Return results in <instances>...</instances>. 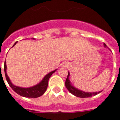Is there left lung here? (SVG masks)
I'll list each match as a JSON object with an SVG mask.
<instances>
[{
	"mask_svg": "<svg viewBox=\"0 0 120 120\" xmlns=\"http://www.w3.org/2000/svg\"><path fill=\"white\" fill-rule=\"evenodd\" d=\"M104 45L106 46L105 44H104ZM70 76V73H68V76H67V79H66V81H65V86L67 88V89L70 91L72 94H73L74 95H75L76 97H81V98H87V97H92L93 95H95L97 94H99L100 92H101L102 91H99V92H83V91H81V90H79L78 89H76L75 87H74L73 86H72L70 84V81L69 80L68 77Z\"/></svg>",
	"mask_w": 120,
	"mask_h": 120,
	"instance_id": "left-lung-1",
	"label": "left lung"
}]
</instances>
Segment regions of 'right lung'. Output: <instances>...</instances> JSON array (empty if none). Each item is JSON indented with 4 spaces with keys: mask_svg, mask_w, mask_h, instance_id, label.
<instances>
[{
    "mask_svg": "<svg viewBox=\"0 0 120 120\" xmlns=\"http://www.w3.org/2000/svg\"><path fill=\"white\" fill-rule=\"evenodd\" d=\"M17 42H16L14 44L13 46L15 45L16 44ZM6 69H7V66H6V63L5 62L4 63V71H5V78L7 81L8 83L9 84V86L11 87L13 90H14L15 92L17 93L19 95L23 96L25 97H29V98H37L40 96H41L42 95H43L44 94V92H45L47 86H48V81L49 79L50 78V77L51 75L56 71L54 70L53 71L50 72L49 74H47L45 76L44 78L41 82H40L39 84H38L37 85L33 86L31 87H29V88H22V87H19L18 86H15L10 81V79L7 75L6 73Z\"/></svg>",
    "mask_w": 120,
    "mask_h": 120,
    "instance_id": "obj_1",
    "label": "right lung"
}]
</instances>
